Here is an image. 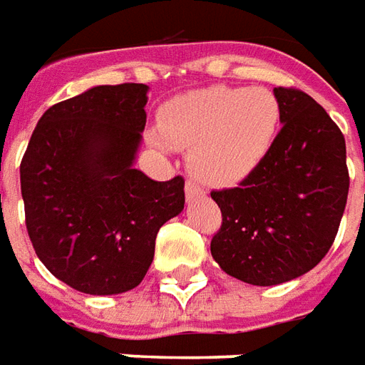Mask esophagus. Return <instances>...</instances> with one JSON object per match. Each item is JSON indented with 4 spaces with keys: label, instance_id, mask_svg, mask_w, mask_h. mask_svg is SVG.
<instances>
[{
    "label": "esophagus",
    "instance_id": "1",
    "mask_svg": "<svg viewBox=\"0 0 365 365\" xmlns=\"http://www.w3.org/2000/svg\"><path fill=\"white\" fill-rule=\"evenodd\" d=\"M203 195H205V190H203L197 182H193V180H187V182H185V197H187V201L203 197Z\"/></svg>",
    "mask_w": 365,
    "mask_h": 365
}]
</instances>
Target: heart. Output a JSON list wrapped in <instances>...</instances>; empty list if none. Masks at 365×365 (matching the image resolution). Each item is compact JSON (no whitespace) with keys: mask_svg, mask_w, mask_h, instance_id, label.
I'll return each mask as SVG.
<instances>
[{"mask_svg":"<svg viewBox=\"0 0 365 365\" xmlns=\"http://www.w3.org/2000/svg\"><path fill=\"white\" fill-rule=\"evenodd\" d=\"M282 103L268 88L211 86L174 97L160 113L158 148H191L201 182L230 185L258 166L274 144Z\"/></svg>","mask_w":365,"mask_h":365,"instance_id":"obj_1","label":"heart"}]
</instances>
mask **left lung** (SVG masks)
<instances>
[{
  "label": "left lung",
  "instance_id": "left-lung-1",
  "mask_svg": "<svg viewBox=\"0 0 365 365\" xmlns=\"http://www.w3.org/2000/svg\"><path fill=\"white\" fill-rule=\"evenodd\" d=\"M274 93L282 128L269 152L237 187L211 191L222 215L211 254L252 285L313 269L336 238L350 187L344 135L329 113L297 88Z\"/></svg>",
  "mask_w": 365,
  "mask_h": 365
}]
</instances>
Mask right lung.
Segmentation results:
<instances>
[{"label":"right lung","instance_id":"add662e5","mask_svg":"<svg viewBox=\"0 0 365 365\" xmlns=\"http://www.w3.org/2000/svg\"><path fill=\"white\" fill-rule=\"evenodd\" d=\"M144 83L97 86L52 105L21 160L33 248L52 275L90 295L143 282L160 227L182 213L183 178L133 168L146 125Z\"/></svg>","mask_w":365,"mask_h":365}]
</instances>
